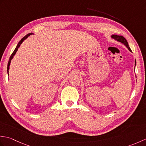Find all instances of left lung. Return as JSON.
<instances>
[{
    "label": "left lung",
    "mask_w": 146,
    "mask_h": 146,
    "mask_svg": "<svg viewBox=\"0 0 146 146\" xmlns=\"http://www.w3.org/2000/svg\"><path fill=\"white\" fill-rule=\"evenodd\" d=\"M111 38H113L114 39L117 40V41H120V42H121L122 43H123V44H124V45H125V46H126V47L129 49V50L130 51H131V52H132L131 48H129V46L128 42H127V40L125 39V38H124V37H123V36H122L112 35V36H111ZM135 63H136V61H135Z\"/></svg>",
    "instance_id": "obj_1"
}]
</instances>
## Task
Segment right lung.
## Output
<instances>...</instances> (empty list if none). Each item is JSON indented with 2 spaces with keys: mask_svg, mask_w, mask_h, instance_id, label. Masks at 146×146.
Wrapping results in <instances>:
<instances>
[{
  "mask_svg": "<svg viewBox=\"0 0 146 146\" xmlns=\"http://www.w3.org/2000/svg\"><path fill=\"white\" fill-rule=\"evenodd\" d=\"M31 35H32L31 33H29V34H27V35H26L23 38H22L21 39V41L19 42V43L17 44V46H16V48H15V49H14V52H12V54H11V56H10V58H9V62H8V64H7V73H8V74H9V66H10V63H11V60L12 58H13V56H14L15 55V52H17V49H18V48H19V47L20 46V45L21 44V43L23 42V41H24V40H25L26 38H27V37L28 36H29Z\"/></svg>",
  "mask_w": 146,
  "mask_h": 146,
  "instance_id": "1",
  "label": "right lung"
}]
</instances>
